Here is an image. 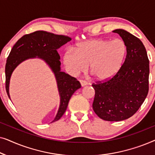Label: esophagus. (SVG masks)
Listing matches in <instances>:
<instances>
[{"mask_svg":"<svg viewBox=\"0 0 155 155\" xmlns=\"http://www.w3.org/2000/svg\"><path fill=\"white\" fill-rule=\"evenodd\" d=\"M80 84H81L82 87H84V86L87 85V84H88V82L85 81V80H80Z\"/></svg>","mask_w":155,"mask_h":155,"instance_id":"esophagus-1","label":"esophagus"}]
</instances>
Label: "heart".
Listing matches in <instances>:
<instances>
[{"label": "heart", "mask_w": 155, "mask_h": 155, "mask_svg": "<svg viewBox=\"0 0 155 155\" xmlns=\"http://www.w3.org/2000/svg\"><path fill=\"white\" fill-rule=\"evenodd\" d=\"M127 54L128 47L124 40L98 39L78 44L75 50L67 49L63 61L66 71L72 75L84 71L89 65L97 80L107 81L121 71Z\"/></svg>", "instance_id": "1"}]
</instances>
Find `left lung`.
I'll list each match as a JSON object with an SVG mask.
<instances>
[{
	"instance_id": "left-lung-1",
	"label": "left lung",
	"mask_w": 155,
	"mask_h": 155,
	"mask_svg": "<svg viewBox=\"0 0 155 155\" xmlns=\"http://www.w3.org/2000/svg\"><path fill=\"white\" fill-rule=\"evenodd\" d=\"M126 44L128 54L117 75L104 82L93 83L95 96L93 110L108 121H120L136 113L149 91L150 65L147 51L138 38L124 29L113 31Z\"/></svg>"
}]
</instances>
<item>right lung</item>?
<instances>
[{
	"mask_svg": "<svg viewBox=\"0 0 155 155\" xmlns=\"http://www.w3.org/2000/svg\"><path fill=\"white\" fill-rule=\"evenodd\" d=\"M71 38L65 35H54L46 31H36L20 38L12 47L5 65V89L10 98V77L15 68L27 59H43L54 72L60 95V107L53 122L57 121L66 111L69 100L76 90L81 87L75 78L61 71L58 48L64 45Z\"/></svg>",
	"mask_w": 155,
	"mask_h": 155,
	"instance_id": "right-lung-1",
	"label": "right lung"
}]
</instances>
